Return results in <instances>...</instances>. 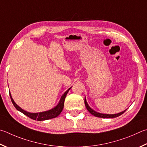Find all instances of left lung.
Here are the masks:
<instances>
[{
  "label": "left lung",
  "mask_w": 147,
  "mask_h": 147,
  "mask_svg": "<svg viewBox=\"0 0 147 147\" xmlns=\"http://www.w3.org/2000/svg\"><path fill=\"white\" fill-rule=\"evenodd\" d=\"M84 102H85V107H86L87 109L88 110V111L89 112V113L92 114V115L96 117H98V118H116V117H118L119 116L121 115V114H123L126 110L121 112V113H118V114H101V113H97V112L94 111V110H92V109L88 105L87 103V101L86 99H85V100H84Z\"/></svg>",
  "instance_id": "obj_1"
}]
</instances>
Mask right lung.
Segmentation results:
<instances>
[{"label": "right lung", "mask_w": 147, "mask_h": 147, "mask_svg": "<svg viewBox=\"0 0 147 147\" xmlns=\"http://www.w3.org/2000/svg\"><path fill=\"white\" fill-rule=\"evenodd\" d=\"M71 88H69V89L67 90L66 91L64 92V94L62 96L59 103H58V105L56 106L55 107H54L52 109H51V110H49V111L42 112V113H29V112L23 110L22 109H21L19 106L17 105V104H16L14 100H13L11 95L10 91L9 92L11 100L13 105L15 106V107L17 109L18 111L21 112V113H23L24 115L28 116L29 118H31L32 119L37 120V121H44V120L55 118H56V117H57L58 115H59L61 113H62L63 108V105H64V101L65 99L66 95H67V92H69V90H70Z\"/></svg>", "instance_id": "add662e5"}]
</instances>
